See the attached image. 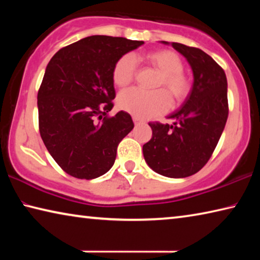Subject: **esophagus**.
I'll return each mask as SVG.
<instances>
[{
  "label": "esophagus",
  "instance_id": "esophagus-1",
  "mask_svg": "<svg viewBox=\"0 0 260 260\" xmlns=\"http://www.w3.org/2000/svg\"><path fill=\"white\" fill-rule=\"evenodd\" d=\"M133 121H134V124L135 125H140V124H142V120L140 119V118H138V117H133Z\"/></svg>",
  "mask_w": 260,
  "mask_h": 260
}]
</instances>
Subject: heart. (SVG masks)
I'll return each instance as SVG.
<instances>
[{"label":"heart","instance_id":"heart-1","mask_svg":"<svg viewBox=\"0 0 260 260\" xmlns=\"http://www.w3.org/2000/svg\"><path fill=\"white\" fill-rule=\"evenodd\" d=\"M148 59L162 74L159 86L165 87L175 100H182L189 93V82L184 77L183 63L173 51L161 50L148 55ZM138 59L133 54L122 56L113 68L112 79L117 86L124 87L134 80ZM165 90L144 91L129 88L118 95V107L138 118L159 116L171 108V98Z\"/></svg>","mask_w":260,"mask_h":260}]
</instances>
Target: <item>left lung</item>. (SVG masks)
<instances>
[{
	"instance_id": "obj_1",
	"label": "left lung",
	"mask_w": 260,
	"mask_h": 260,
	"mask_svg": "<svg viewBox=\"0 0 260 260\" xmlns=\"http://www.w3.org/2000/svg\"><path fill=\"white\" fill-rule=\"evenodd\" d=\"M171 45L190 65L193 82L172 125L150 122L152 138L143 144L146 162L167 178H187L203 167L217 147L228 117L227 78L212 57L199 48Z\"/></svg>"
}]
</instances>
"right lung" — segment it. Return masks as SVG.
Masks as SVG:
<instances>
[{
	"label": "right lung",
	"mask_w": 260,
	"mask_h": 260,
	"mask_svg": "<svg viewBox=\"0 0 260 260\" xmlns=\"http://www.w3.org/2000/svg\"><path fill=\"white\" fill-rule=\"evenodd\" d=\"M143 41L91 35L52 56L38 93L39 128L55 161L78 179L111 169L120 141L133 129L127 112L108 118L116 98L112 72L118 60Z\"/></svg>",
	"instance_id": "obj_1"
}]
</instances>
